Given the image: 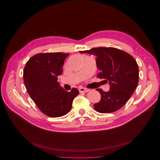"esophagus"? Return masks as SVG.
Listing matches in <instances>:
<instances>
[{
    "instance_id": "34e87169",
    "label": "esophagus",
    "mask_w": 160,
    "mask_h": 160,
    "mask_svg": "<svg viewBox=\"0 0 160 160\" xmlns=\"http://www.w3.org/2000/svg\"><path fill=\"white\" fill-rule=\"evenodd\" d=\"M80 93H87V92L89 91V89L85 88H80L79 89Z\"/></svg>"
}]
</instances>
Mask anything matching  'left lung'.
<instances>
[{"mask_svg": "<svg viewBox=\"0 0 160 160\" xmlns=\"http://www.w3.org/2000/svg\"><path fill=\"white\" fill-rule=\"evenodd\" d=\"M97 56L96 64L100 71L98 77L109 82V91L98 89L101 100L94 104L99 113H113L126 103L138 85L139 69L134 58L113 47H96L81 51Z\"/></svg>", "mask_w": 160, "mask_h": 160, "instance_id": "obj_1", "label": "left lung"}]
</instances>
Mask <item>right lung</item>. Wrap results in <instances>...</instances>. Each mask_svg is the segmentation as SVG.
Returning <instances> with one entry per match:
<instances>
[{"label": "right lung", "instance_id": "add662e5", "mask_svg": "<svg viewBox=\"0 0 160 160\" xmlns=\"http://www.w3.org/2000/svg\"><path fill=\"white\" fill-rule=\"evenodd\" d=\"M69 53H38L28 60L23 71V80L28 93L42 113L51 118L66 115L72 101L79 93L72 88L65 91L57 82Z\"/></svg>", "mask_w": 160, "mask_h": 160}]
</instances>
